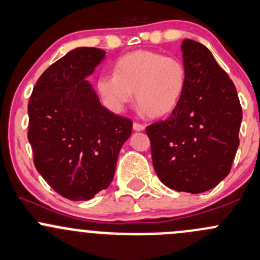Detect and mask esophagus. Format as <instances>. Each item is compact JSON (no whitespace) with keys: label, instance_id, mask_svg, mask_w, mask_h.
<instances>
[{"label":"esophagus","instance_id":"esophagus-1","mask_svg":"<svg viewBox=\"0 0 260 260\" xmlns=\"http://www.w3.org/2000/svg\"><path fill=\"white\" fill-rule=\"evenodd\" d=\"M133 129L135 131H143L144 129H145V126H144L143 124H139V122H134Z\"/></svg>","mask_w":260,"mask_h":260}]
</instances>
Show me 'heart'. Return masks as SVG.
<instances>
[{
    "label": "heart",
    "instance_id": "obj_1",
    "mask_svg": "<svg viewBox=\"0 0 260 260\" xmlns=\"http://www.w3.org/2000/svg\"><path fill=\"white\" fill-rule=\"evenodd\" d=\"M186 81V67L178 58L139 50L120 58L114 74L100 76L97 91L114 112L124 111L135 93L141 112L160 117L179 104Z\"/></svg>",
    "mask_w": 260,
    "mask_h": 260
}]
</instances>
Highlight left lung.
I'll list each match as a JSON object with an SVG mask.
<instances>
[{
    "mask_svg": "<svg viewBox=\"0 0 260 260\" xmlns=\"http://www.w3.org/2000/svg\"><path fill=\"white\" fill-rule=\"evenodd\" d=\"M187 81L171 116L146 127L151 159L163 184L202 193L229 174L239 146L243 111L236 88L211 51L182 42Z\"/></svg>",
    "mask_w": 260,
    "mask_h": 260,
    "instance_id": "left-lung-1",
    "label": "left lung"
}]
</instances>
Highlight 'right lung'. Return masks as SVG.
<instances>
[{"mask_svg":"<svg viewBox=\"0 0 260 260\" xmlns=\"http://www.w3.org/2000/svg\"><path fill=\"white\" fill-rule=\"evenodd\" d=\"M99 48H76L51 64L30 97L29 138L34 164L49 186L72 201L91 200L114 179L133 121L100 104L87 81L104 60Z\"/></svg>","mask_w":260,"mask_h":260,"instance_id":"right-lung-1","label":"right lung"}]
</instances>
